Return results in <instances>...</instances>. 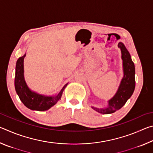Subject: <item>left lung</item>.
<instances>
[{"mask_svg":"<svg viewBox=\"0 0 153 153\" xmlns=\"http://www.w3.org/2000/svg\"><path fill=\"white\" fill-rule=\"evenodd\" d=\"M118 47L121 48V59L123 60L124 76L120 86L115 95L108 100V107L105 108H92L97 112L102 114L115 113L126 104L135 89V67L131 59V56L123 43L118 44Z\"/></svg>","mask_w":153,"mask_h":153,"instance_id":"obj_1","label":"left lung"}]
</instances>
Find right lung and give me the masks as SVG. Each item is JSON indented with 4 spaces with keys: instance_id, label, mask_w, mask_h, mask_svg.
<instances>
[{
    "instance_id": "1",
    "label": "right lung",
    "mask_w": 153,
    "mask_h": 153,
    "mask_svg": "<svg viewBox=\"0 0 153 153\" xmlns=\"http://www.w3.org/2000/svg\"><path fill=\"white\" fill-rule=\"evenodd\" d=\"M24 55L17 61L15 67V87L17 94L24 105L32 110L43 111L48 110L61 100L65 86L55 97H45L32 92L27 86L24 77Z\"/></svg>"
}]
</instances>
